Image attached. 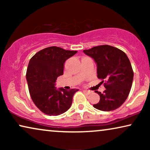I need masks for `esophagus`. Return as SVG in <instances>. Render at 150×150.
I'll use <instances>...</instances> for the list:
<instances>
[{"label": "esophagus", "mask_w": 150, "mask_h": 150, "mask_svg": "<svg viewBox=\"0 0 150 150\" xmlns=\"http://www.w3.org/2000/svg\"><path fill=\"white\" fill-rule=\"evenodd\" d=\"M83 93H85V94H87V95H89V94L91 93V91H88V90H83Z\"/></svg>", "instance_id": "34e87169"}]
</instances>
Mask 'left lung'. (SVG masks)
<instances>
[{"label":"left lung","instance_id":"8db88e82","mask_svg":"<svg viewBox=\"0 0 150 150\" xmlns=\"http://www.w3.org/2000/svg\"><path fill=\"white\" fill-rule=\"evenodd\" d=\"M84 53L91 57L97 65L98 78L104 83L103 93L98 91L100 101L93 104L96 109L110 111L120 107L127 99L132 87V65L126 53L115 47L102 45L95 46Z\"/></svg>","mask_w":150,"mask_h":150}]
</instances>
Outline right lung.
<instances>
[{"mask_svg": "<svg viewBox=\"0 0 150 150\" xmlns=\"http://www.w3.org/2000/svg\"><path fill=\"white\" fill-rule=\"evenodd\" d=\"M76 52L51 46L39 51L29 61L26 77L30 97L37 107L48 115L66 112L79 91L55 87L57 77L63 74L65 61Z\"/></svg>", "mask_w": 150, "mask_h": 150, "instance_id": "right-lung-1", "label": "right lung"}]
</instances>
